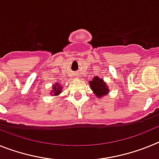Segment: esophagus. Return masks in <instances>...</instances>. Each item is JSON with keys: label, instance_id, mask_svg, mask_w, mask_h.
Segmentation results:
<instances>
[{"label": "esophagus", "instance_id": "34e87169", "mask_svg": "<svg viewBox=\"0 0 159 159\" xmlns=\"http://www.w3.org/2000/svg\"><path fill=\"white\" fill-rule=\"evenodd\" d=\"M75 77H76V78H79V75H78V74H75Z\"/></svg>", "mask_w": 159, "mask_h": 159}]
</instances>
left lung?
<instances>
[{
	"mask_svg": "<svg viewBox=\"0 0 159 159\" xmlns=\"http://www.w3.org/2000/svg\"><path fill=\"white\" fill-rule=\"evenodd\" d=\"M90 88L97 98H102L109 93V88L102 79L95 76L92 80H89Z\"/></svg>",
	"mask_w": 159,
	"mask_h": 159,
	"instance_id": "8db88e82",
	"label": "left lung"
}]
</instances>
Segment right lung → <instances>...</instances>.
Here are the masks:
<instances>
[{
  "label": "right lung",
  "instance_id": "1",
  "mask_svg": "<svg viewBox=\"0 0 159 159\" xmlns=\"http://www.w3.org/2000/svg\"><path fill=\"white\" fill-rule=\"evenodd\" d=\"M63 87L60 85V83H56L52 85V90L50 92V95L52 96H57L62 92Z\"/></svg>",
  "mask_w": 159,
  "mask_h": 159
}]
</instances>
